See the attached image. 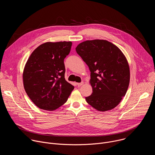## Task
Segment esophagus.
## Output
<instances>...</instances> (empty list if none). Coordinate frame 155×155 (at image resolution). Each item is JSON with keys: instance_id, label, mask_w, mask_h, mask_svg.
Wrapping results in <instances>:
<instances>
[{"instance_id": "1", "label": "esophagus", "mask_w": 155, "mask_h": 155, "mask_svg": "<svg viewBox=\"0 0 155 155\" xmlns=\"http://www.w3.org/2000/svg\"><path fill=\"white\" fill-rule=\"evenodd\" d=\"M83 84H84V83H83V82H81V83H77V85H78V86H80L83 85Z\"/></svg>"}]
</instances>
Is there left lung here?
<instances>
[{
	"label": "left lung",
	"instance_id": "8db88e82",
	"mask_svg": "<svg viewBox=\"0 0 155 155\" xmlns=\"http://www.w3.org/2000/svg\"><path fill=\"white\" fill-rule=\"evenodd\" d=\"M75 50L91 72L93 93L85 98L86 102L101 112L112 110L125 96L129 84V66L125 56L105 40H86Z\"/></svg>",
	"mask_w": 155,
	"mask_h": 155
}]
</instances>
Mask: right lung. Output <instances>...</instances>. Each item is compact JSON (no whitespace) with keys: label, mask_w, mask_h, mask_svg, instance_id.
Here are the masks:
<instances>
[{"label":"right lung","mask_w":155,"mask_h":155,"mask_svg":"<svg viewBox=\"0 0 155 155\" xmlns=\"http://www.w3.org/2000/svg\"><path fill=\"white\" fill-rule=\"evenodd\" d=\"M71 41L46 42L38 46L26 62L23 74L25 90L38 108L53 111L67 101L74 86L65 80L64 60Z\"/></svg>","instance_id":"1"}]
</instances>
